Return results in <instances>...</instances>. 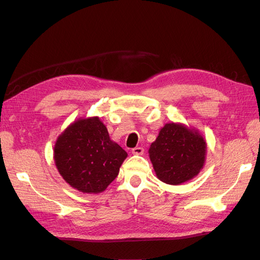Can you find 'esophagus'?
Wrapping results in <instances>:
<instances>
[{"label":"esophagus","instance_id":"34e87169","mask_svg":"<svg viewBox=\"0 0 260 260\" xmlns=\"http://www.w3.org/2000/svg\"><path fill=\"white\" fill-rule=\"evenodd\" d=\"M144 153V149L142 147H135L132 148V154L133 155H142Z\"/></svg>","mask_w":260,"mask_h":260}]
</instances>
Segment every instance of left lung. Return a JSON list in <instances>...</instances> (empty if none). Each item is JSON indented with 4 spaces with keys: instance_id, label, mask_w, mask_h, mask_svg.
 <instances>
[{
    "instance_id": "obj_1",
    "label": "left lung",
    "mask_w": 260,
    "mask_h": 260,
    "mask_svg": "<svg viewBox=\"0 0 260 260\" xmlns=\"http://www.w3.org/2000/svg\"><path fill=\"white\" fill-rule=\"evenodd\" d=\"M207 143L195 128L169 122L149 146V159L162 182L179 185L198 176L206 160Z\"/></svg>"
}]
</instances>
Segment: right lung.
Here are the masks:
<instances>
[{
    "mask_svg": "<svg viewBox=\"0 0 260 260\" xmlns=\"http://www.w3.org/2000/svg\"><path fill=\"white\" fill-rule=\"evenodd\" d=\"M127 152L108 135L99 117L80 118L57 138L54 161L66 182L82 193L106 190L119 174Z\"/></svg>",
    "mask_w": 260,
    "mask_h": 260,
    "instance_id": "1",
    "label": "right lung"
}]
</instances>
